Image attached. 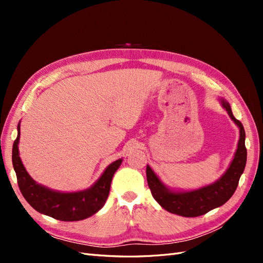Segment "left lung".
<instances>
[{
    "label": "left lung",
    "mask_w": 263,
    "mask_h": 263,
    "mask_svg": "<svg viewBox=\"0 0 263 263\" xmlns=\"http://www.w3.org/2000/svg\"><path fill=\"white\" fill-rule=\"evenodd\" d=\"M221 103L230 118L239 127L240 137L232 164L218 181L200 190L192 191V192L176 193L166 189L150 166L147 165V181L151 194L164 210L170 213L184 217L201 216L225 204L235 193L247 161V149L245 146L246 133L242 124L233 115L228 103L224 100H221Z\"/></svg>",
    "instance_id": "1"
}]
</instances>
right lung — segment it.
I'll return each mask as SVG.
<instances>
[{"instance_id":"obj_1","label":"right lung","mask_w":263,"mask_h":263,"mask_svg":"<svg viewBox=\"0 0 263 263\" xmlns=\"http://www.w3.org/2000/svg\"><path fill=\"white\" fill-rule=\"evenodd\" d=\"M17 138L14 140L12 161L17 184L23 196L37 212L62 221L81 220L92 216L105 204L109 193L110 182L115 171L122 163V159L109 164L102 177L89 190L76 193H60L39 185L29 177L18 155L20 125Z\"/></svg>"}]
</instances>
